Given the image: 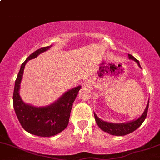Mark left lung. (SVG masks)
<instances>
[{
  "label": "left lung",
  "mask_w": 160,
  "mask_h": 160,
  "mask_svg": "<svg viewBox=\"0 0 160 160\" xmlns=\"http://www.w3.org/2000/svg\"><path fill=\"white\" fill-rule=\"evenodd\" d=\"M128 57L130 59H132L134 61H136L138 64V66L140 68H141L140 65L139 61L138 59H136L134 56H132L131 54H128ZM148 108H149V102L147 103V106L146 107L144 112L142 114V115L139 118L137 119L135 121H132V122H130L128 123H123V124H114V123H109L104 122V121L101 120L99 118L97 117V115L94 113L95 119H96V124H98V126L102 130L105 132L108 133V134L112 135H115V136H124V135L128 134L130 133L133 132L135 130H137L138 128L143 124V122H144L146 117L147 115V112H148Z\"/></svg>",
  "instance_id": "obj_1"
}]
</instances>
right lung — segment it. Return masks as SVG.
<instances>
[{
    "instance_id": "1",
    "label": "right lung",
    "mask_w": 160,
    "mask_h": 160,
    "mask_svg": "<svg viewBox=\"0 0 160 160\" xmlns=\"http://www.w3.org/2000/svg\"><path fill=\"white\" fill-rule=\"evenodd\" d=\"M52 45L39 48L32 53L21 65L15 81L13 95V108L21 126L27 132L39 137H52L61 132L69 123L72 106L81 87L68 91L52 105L46 107H34L25 104L21 99L19 90L23 70L29 60L35 58Z\"/></svg>"
}]
</instances>
